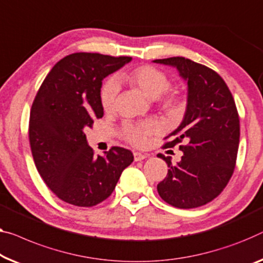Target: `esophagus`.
I'll return each mask as SVG.
<instances>
[{
	"mask_svg": "<svg viewBox=\"0 0 263 263\" xmlns=\"http://www.w3.org/2000/svg\"><path fill=\"white\" fill-rule=\"evenodd\" d=\"M133 157H135L136 162H140V160H143V159L146 158L147 155L142 154V152H135V154H133Z\"/></svg>",
	"mask_w": 263,
	"mask_h": 263,
	"instance_id": "esophagus-1",
	"label": "esophagus"
}]
</instances>
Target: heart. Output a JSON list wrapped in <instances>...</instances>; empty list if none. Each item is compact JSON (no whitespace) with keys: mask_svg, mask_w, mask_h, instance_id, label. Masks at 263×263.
<instances>
[{"mask_svg":"<svg viewBox=\"0 0 263 263\" xmlns=\"http://www.w3.org/2000/svg\"><path fill=\"white\" fill-rule=\"evenodd\" d=\"M121 79L133 87L138 88L145 96L156 98L160 108L165 111H174L181 101V94L177 89L170 88V80L163 70L150 65H140L121 76ZM118 84L115 79L104 82L100 92L101 106L106 112L115 109ZM162 132V126L157 120H146L143 123L127 124L121 131V136L133 146L143 147L148 143L151 136Z\"/></svg>","mask_w":263,"mask_h":263,"instance_id":"b5f03b06","label":"heart"}]
</instances>
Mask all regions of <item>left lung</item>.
Segmentation results:
<instances>
[{
    "mask_svg": "<svg viewBox=\"0 0 263 263\" xmlns=\"http://www.w3.org/2000/svg\"><path fill=\"white\" fill-rule=\"evenodd\" d=\"M174 66L187 81V105L182 124L164 139V148L179 145L181 162L165 160L166 177L157 190L163 201L193 209L213 201L232 178L240 143V118L233 94L221 76L190 59L174 57L154 60Z\"/></svg>",
    "mask_w": 263,
    "mask_h": 263,
    "instance_id": "left-lung-1",
    "label": "left lung"
}]
</instances>
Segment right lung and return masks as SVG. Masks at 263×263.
Segmentation results:
<instances>
[{
    "instance_id": "1",
    "label": "right lung",
    "mask_w": 263,
    "mask_h": 263,
    "mask_svg": "<svg viewBox=\"0 0 263 263\" xmlns=\"http://www.w3.org/2000/svg\"><path fill=\"white\" fill-rule=\"evenodd\" d=\"M130 61V57L69 54L54 65L35 96L29 116L31 155L47 186L66 203L99 204L133 162L132 152L119 146L96 156L85 135L104 116L101 81Z\"/></svg>"
}]
</instances>
